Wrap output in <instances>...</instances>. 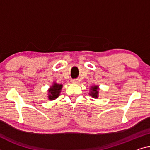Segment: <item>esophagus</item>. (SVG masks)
I'll use <instances>...</instances> for the list:
<instances>
[{
  "instance_id": "obj_1",
  "label": "esophagus",
  "mask_w": 150,
  "mask_h": 150,
  "mask_svg": "<svg viewBox=\"0 0 150 150\" xmlns=\"http://www.w3.org/2000/svg\"><path fill=\"white\" fill-rule=\"evenodd\" d=\"M78 81H78V79H74L72 80V82L73 83H77Z\"/></svg>"
}]
</instances>
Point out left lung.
<instances>
[{
    "label": "left lung",
    "instance_id": "8db88e82",
    "mask_svg": "<svg viewBox=\"0 0 150 150\" xmlns=\"http://www.w3.org/2000/svg\"><path fill=\"white\" fill-rule=\"evenodd\" d=\"M98 87H99L97 86H93L91 87V91L89 93V95L93 98H97V97H98Z\"/></svg>",
    "mask_w": 150,
    "mask_h": 150
}]
</instances>
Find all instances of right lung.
Instances as JSON below:
<instances>
[{"label":"right lung","instance_id":"1","mask_svg":"<svg viewBox=\"0 0 150 150\" xmlns=\"http://www.w3.org/2000/svg\"><path fill=\"white\" fill-rule=\"evenodd\" d=\"M62 85L57 84L54 83L53 86L50 88V89L49 90V99L50 100H54V99L57 98L59 94H60L61 89H62Z\"/></svg>","mask_w":150,"mask_h":150}]
</instances>
